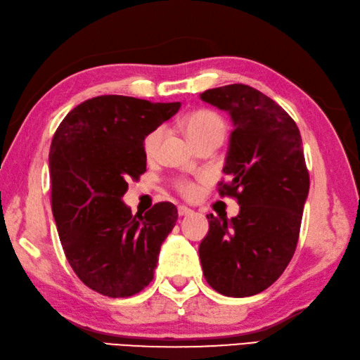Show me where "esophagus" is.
Listing matches in <instances>:
<instances>
[{
	"instance_id": "esophagus-1",
	"label": "esophagus",
	"mask_w": 360,
	"mask_h": 360,
	"mask_svg": "<svg viewBox=\"0 0 360 360\" xmlns=\"http://www.w3.org/2000/svg\"><path fill=\"white\" fill-rule=\"evenodd\" d=\"M192 212H193L192 209H188V207H186V206H179V207H178L179 217H186V215H191Z\"/></svg>"
}]
</instances>
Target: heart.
<instances>
[{"mask_svg":"<svg viewBox=\"0 0 360 360\" xmlns=\"http://www.w3.org/2000/svg\"><path fill=\"white\" fill-rule=\"evenodd\" d=\"M182 126H184L188 140H191L193 145L212 134H225V124L221 121V117L217 113L211 112V110H205V108L195 110V112L188 113L184 117V121H182ZM160 139H162V127L153 129L151 132L143 139V153H145L146 158H153L155 154V149L159 146ZM173 186L176 191L186 198H192L198 191L197 184H195L192 179H187V178L174 179Z\"/></svg>","mask_w":360,"mask_h":360,"instance_id":"obj_1","label":"heart"}]
</instances>
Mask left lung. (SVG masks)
<instances>
[{"label": "left lung", "mask_w": 360, "mask_h": 360, "mask_svg": "<svg viewBox=\"0 0 360 360\" xmlns=\"http://www.w3.org/2000/svg\"><path fill=\"white\" fill-rule=\"evenodd\" d=\"M205 102L226 110L230 136L220 197L238 200L236 217L207 215L200 244L206 282L230 297L264 291L296 250L310 176L292 117L271 97L243 83L207 89Z\"/></svg>", "instance_id": "obj_1"}]
</instances>
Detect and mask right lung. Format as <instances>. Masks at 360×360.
Here are the masks:
<instances>
[{
    "label": "right lung",
    "mask_w": 360,
    "mask_h": 360,
    "mask_svg": "<svg viewBox=\"0 0 360 360\" xmlns=\"http://www.w3.org/2000/svg\"><path fill=\"white\" fill-rule=\"evenodd\" d=\"M179 107L97 96L70 110L51 140V211L63 250L77 277L103 296L130 297L151 283L178 220L173 202L141 215L121 198L127 181L146 172L143 139Z\"/></svg>",
    "instance_id": "add662e5"
}]
</instances>
